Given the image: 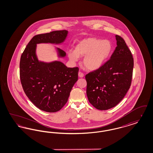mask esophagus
<instances>
[{"instance_id": "obj_1", "label": "esophagus", "mask_w": 153, "mask_h": 153, "mask_svg": "<svg viewBox=\"0 0 153 153\" xmlns=\"http://www.w3.org/2000/svg\"><path fill=\"white\" fill-rule=\"evenodd\" d=\"M78 75H79V77L80 78H82V77H84V74L82 73H81V72H79Z\"/></svg>"}]
</instances>
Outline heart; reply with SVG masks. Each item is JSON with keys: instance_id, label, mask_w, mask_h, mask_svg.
Returning a JSON list of instances; mask_svg holds the SVG:
<instances>
[{"instance_id": "1", "label": "heart", "mask_w": 153, "mask_h": 153, "mask_svg": "<svg viewBox=\"0 0 153 153\" xmlns=\"http://www.w3.org/2000/svg\"><path fill=\"white\" fill-rule=\"evenodd\" d=\"M113 51V45L108 39L89 37L84 38L76 44L74 51H68L69 58L78 60L84 57L82 64L89 71H96L102 68L109 59Z\"/></svg>"}]
</instances>
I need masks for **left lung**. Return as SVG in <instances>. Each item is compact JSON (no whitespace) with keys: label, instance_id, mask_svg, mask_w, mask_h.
<instances>
[{"label":"left lung","instance_id":"8db88e82","mask_svg":"<svg viewBox=\"0 0 153 153\" xmlns=\"http://www.w3.org/2000/svg\"><path fill=\"white\" fill-rule=\"evenodd\" d=\"M117 46L102 68L85 76L89 102L99 110L116 106L131 85L134 59L123 39L115 36Z\"/></svg>","mask_w":153,"mask_h":153}]
</instances>
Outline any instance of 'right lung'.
Masks as SVG:
<instances>
[{"mask_svg":"<svg viewBox=\"0 0 153 153\" xmlns=\"http://www.w3.org/2000/svg\"><path fill=\"white\" fill-rule=\"evenodd\" d=\"M68 31H54L34 36L23 52L20 60V79L25 93L37 108L56 112L68 102L70 92L78 80L79 68H68L57 60L45 62L38 59L36 45L63 44ZM59 58L66 53L56 47Z\"/></svg>","mask_w":153,"mask_h":153,"instance_id":"right-lung-1","label":"right lung"}]
</instances>
